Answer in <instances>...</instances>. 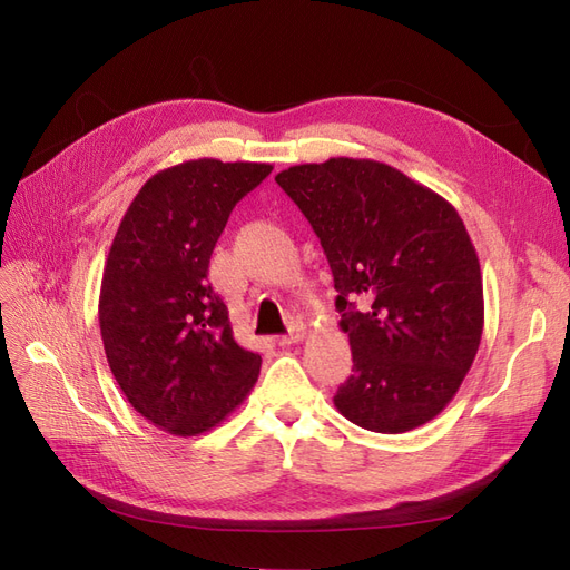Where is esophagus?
Segmentation results:
<instances>
[{"instance_id": "obj_1", "label": "esophagus", "mask_w": 570, "mask_h": 570, "mask_svg": "<svg viewBox=\"0 0 570 570\" xmlns=\"http://www.w3.org/2000/svg\"><path fill=\"white\" fill-rule=\"evenodd\" d=\"M304 337H306V327L297 323L287 335L281 337V344H285V347H289V344H297V342H302Z\"/></svg>"}]
</instances>
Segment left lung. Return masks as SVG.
Wrapping results in <instances>:
<instances>
[{"mask_svg": "<svg viewBox=\"0 0 570 570\" xmlns=\"http://www.w3.org/2000/svg\"><path fill=\"white\" fill-rule=\"evenodd\" d=\"M331 264L354 373L335 406L373 433L433 421L473 366L482 273L454 206L402 170L335 157L275 176Z\"/></svg>", "mask_w": 570, "mask_h": 570, "instance_id": "left-lung-1", "label": "left lung"}]
</instances>
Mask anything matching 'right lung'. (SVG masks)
I'll return each instance as SVG.
<instances>
[{"instance_id": "add662e5", "label": "right lung", "mask_w": 570, "mask_h": 570, "mask_svg": "<svg viewBox=\"0 0 570 570\" xmlns=\"http://www.w3.org/2000/svg\"><path fill=\"white\" fill-rule=\"evenodd\" d=\"M271 164L193 159L154 174L120 220L101 273L99 331L130 406L195 438L247 400L262 356L239 347L209 258L235 204Z\"/></svg>"}]
</instances>
